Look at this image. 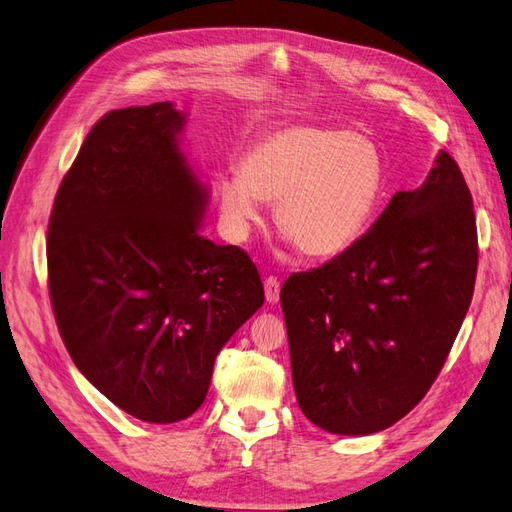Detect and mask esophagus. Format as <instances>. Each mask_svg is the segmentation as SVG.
I'll return each mask as SVG.
<instances>
[{"label": "esophagus", "mask_w": 512, "mask_h": 512, "mask_svg": "<svg viewBox=\"0 0 512 512\" xmlns=\"http://www.w3.org/2000/svg\"><path fill=\"white\" fill-rule=\"evenodd\" d=\"M265 297L269 304H276L280 299V280L276 276L265 278Z\"/></svg>", "instance_id": "34e87169"}]
</instances>
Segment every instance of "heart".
Masks as SVG:
<instances>
[{
    "instance_id": "obj_1",
    "label": "heart",
    "mask_w": 512,
    "mask_h": 512,
    "mask_svg": "<svg viewBox=\"0 0 512 512\" xmlns=\"http://www.w3.org/2000/svg\"><path fill=\"white\" fill-rule=\"evenodd\" d=\"M386 191V160L367 134L319 123H293L256 139L243 169L219 184L221 217L243 241L276 204V223L299 252L339 256L376 219Z\"/></svg>"
}]
</instances>
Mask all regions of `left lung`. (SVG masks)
I'll use <instances>...</instances> for the list:
<instances>
[{
	"label": "left lung",
	"mask_w": 512,
	"mask_h": 512,
	"mask_svg": "<svg viewBox=\"0 0 512 512\" xmlns=\"http://www.w3.org/2000/svg\"><path fill=\"white\" fill-rule=\"evenodd\" d=\"M478 230L469 186L441 152L354 247L280 291L297 404L334 434L393 426L430 391L469 310Z\"/></svg>",
	"instance_id": "1"
}]
</instances>
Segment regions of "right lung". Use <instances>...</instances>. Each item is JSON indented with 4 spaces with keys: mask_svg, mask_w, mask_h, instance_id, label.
<instances>
[{
    "mask_svg": "<svg viewBox=\"0 0 512 512\" xmlns=\"http://www.w3.org/2000/svg\"><path fill=\"white\" fill-rule=\"evenodd\" d=\"M169 102L110 110L54 199L47 289L73 363L132 417L173 423L206 400L230 336L265 302L252 258L197 230L206 193Z\"/></svg>",
    "mask_w": 512,
    "mask_h": 512,
    "instance_id": "1",
    "label": "right lung"
}]
</instances>
